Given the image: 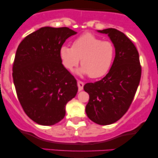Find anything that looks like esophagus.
<instances>
[{
	"label": "esophagus",
	"instance_id": "esophagus-1",
	"mask_svg": "<svg viewBox=\"0 0 158 158\" xmlns=\"http://www.w3.org/2000/svg\"><path fill=\"white\" fill-rule=\"evenodd\" d=\"M77 85H78V90H79V91L82 90L83 87H84V83L81 81H77Z\"/></svg>",
	"mask_w": 158,
	"mask_h": 158
}]
</instances>
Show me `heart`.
I'll return each mask as SVG.
<instances>
[{
	"instance_id": "1",
	"label": "heart",
	"mask_w": 158,
	"mask_h": 158,
	"mask_svg": "<svg viewBox=\"0 0 158 158\" xmlns=\"http://www.w3.org/2000/svg\"><path fill=\"white\" fill-rule=\"evenodd\" d=\"M115 55V47L111 41H103L91 33H85L77 38L72 48L63 45L59 50L61 63L65 68L72 70L81 59V68L78 73L88 75L92 79L104 77L110 71Z\"/></svg>"
}]
</instances>
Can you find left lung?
<instances>
[{
    "instance_id": "left-lung-1",
    "label": "left lung",
    "mask_w": 158,
    "mask_h": 158,
    "mask_svg": "<svg viewBox=\"0 0 158 158\" xmlns=\"http://www.w3.org/2000/svg\"><path fill=\"white\" fill-rule=\"evenodd\" d=\"M98 32L108 35L116 55L106 77L85 85L89 94L85 111L90 120L106 126L119 120L129 108L140 81L141 66L137 48L123 32L114 28Z\"/></svg>"
}]
</instances>
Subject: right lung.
<instances>
[{"label": "right lung", "instance_id": "right-lung-1", "mask_svg": "<svg viewBox=\"0 0 158 158\" xmlns=\"http://www.w3.org/2000/svg\"><path fill=\"white\" fill-rule=\"evenodd\" d=\"M77 33L68 27H41L18 47L12 67L16 94L25 113L38 124L61 121L66 104L77 95V80L59 56L66 39Z\"/></svg>", "mask_w": 158, "mask_h": 158}]
</instances>
